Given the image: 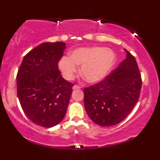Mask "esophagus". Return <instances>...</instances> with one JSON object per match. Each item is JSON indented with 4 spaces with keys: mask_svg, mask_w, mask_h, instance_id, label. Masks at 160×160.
I'll list each match as a JSON object with an SVG mask.
<instances>
[{
    "mask_svg": "<svg viewBox=\"0 0 160 160\" xmlns=\"http://www.w3.org/2000/svg\"><path fill=\"white\" fill-rule=\"evenodd\" d=\"M80 89V86H79L78 85H74L73 86V89Z\"/></svg>",
    "mask_w": 160,
    "mask_h": 160,
    "instance_id": "esophagus-1",
    "label": "esophagus"
}]
</instances>
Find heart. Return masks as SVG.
I'll use <instances>...</instances> for the list:
<instances>
[{
    "mask_svg": "<svg viewBox=\"0 0 160 160\" xmlns=\"http://www.w3.org/2000/svg\"><path fill=\"white\" fill-rule=\"evenodd\" d=\"M115 61V54L111 49L102 47H82L74 49L70 56H63L58 68L66 80L74 78L80 66V74L89 83H95L105 78Z\"/></svg>",
    "mask_w": 160,
    "mask_h": 160,
    "instance_id": "obj_1",
    "label": "heart"
}]
</instances>
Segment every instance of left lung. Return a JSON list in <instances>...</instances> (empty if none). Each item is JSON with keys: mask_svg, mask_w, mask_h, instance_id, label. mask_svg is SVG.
Here are the masks:
<instances>
[{"mask_svg": "<svg viewBox=\"0 0 160 160\" xmlns=\"http://www.w3.org/2000/svg\"><path fill=\"white\" fill-rule=\"evenodd\" d=\"M126 58L103 80L83 89L84 106L89 118L101 126L120 123L138 101L141 77L135 57Z\"/></svg>", "mask_w": 160, "mask_h": 160, "instance_id": "obj_1", "label": "left lung"}]
</instances>
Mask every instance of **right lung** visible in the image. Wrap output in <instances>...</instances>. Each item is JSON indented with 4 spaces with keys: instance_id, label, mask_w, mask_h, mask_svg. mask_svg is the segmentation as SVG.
Masks as SVG:
<instances>
[{
    "instance_id": "1",
    "label": "right lung",
    "mask_w": 160,
    "mask_h": 160,
    "mask_svg": "<svg viewBox=\"0 0 160 160\" xmlns=\"http://www.w3.org/2000/svg\"><path fill=\"white\" fill-rule=\"evenodd\" d=\"M65 45L41 43L25 55L18 70L17 95L22 108L29 120L42 127L62 122L72 93L74 84L62 78L58 67Z\"/></svg>"
}]
</instances>
